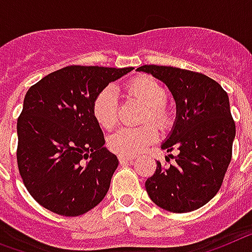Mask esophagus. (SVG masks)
Listing matches in <instances>:
<instances>
[{"label":"esophagus","instance_id":"esophagus-1","mask_svg":"<svg viewBox=\"0 0 252 252\" xmlns=\"http://www.w3.org/2000/svg\"><path fill=\"white\" fill-rule=\"evenodd\" d=\"M133 159H134V157H132V156H122V155H119V161H120V163L132 162Z\"/></svg>","mask_w":252,"mask_h":252}]
</instances>
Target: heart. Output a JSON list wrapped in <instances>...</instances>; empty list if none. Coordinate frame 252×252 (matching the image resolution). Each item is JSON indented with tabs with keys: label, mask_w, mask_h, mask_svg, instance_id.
Instances as JSON below:
<instances>
[{
	"label": "heart",
	"mask_w": 252,
	"mask_h": 252,
	"mask_svg": "<svg viewBox=\"0 0 252 252\" xmlns=\"http://www.w3.org/2000/svg\"><path fill=\"white\" fill-rule=\"evenodd\" d=\"M124 91L128 97L137 100L146 106L143 123L151 122L158 129H166L171 126V113L163 105L167 100V91L158 81L150 76H138L124 85ZM118 109L119 101L113 87H105L101 90L95 96L91 106V111L97 124L108 130L117 126ZM156 137V129L151 124L138 128L126 126L110 135L108 143L110 150L118 155L135 156L153 143Z\"/></svg>",
	"instance_id": "heart-1"
}]
</instances>
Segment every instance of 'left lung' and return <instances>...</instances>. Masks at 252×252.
Instances as JSON below:
<instances>
[{
  "mask_svg": "<svg viewBox=\"0 0 252 252\" xmlns=\"http://www.w3.org/2000/svg\"><path fill=\"white\" fill-rule=\"evenodd\" d=\"M137 69L162 81L176 101V122L161 148L176 150L178 156L170 166L157 161L146 190L166 211H195L217 194L231 162L236 126L228 95L217 81L199 72L156 64Z\"/></svg>",
  "mask_w": 252,
  "mask_h": 252,
  "instance_id": "obj_1",
  "label": "left lung"
}]
</instances>
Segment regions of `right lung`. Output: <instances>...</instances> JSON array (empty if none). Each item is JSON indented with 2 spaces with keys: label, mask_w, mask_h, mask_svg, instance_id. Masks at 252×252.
<instances>
[{
  "label": "right lung",
  "mask_w": 252,
  "mask_h": 252,
  "mask_svg": "<svg viewBox=\"0 0 252 252\" xmlns=\"http://www.w3.org/2000/svg\"><path fill=\"white\" fill-rule=\"evenodd\" d=\"M134 69L68 65L32 85L17 119V166L48 211L77 217L101 202L118 167L91 111L95 96Z\"/></svg>",
  "instance_id": "right-lung-1"
}]
</instances>
